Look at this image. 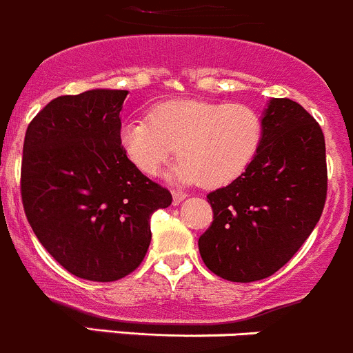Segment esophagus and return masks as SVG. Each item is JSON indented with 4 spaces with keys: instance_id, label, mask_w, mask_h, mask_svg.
<instances>
[{
    "instance_id": "obj_1",
    "label": "esophagus",
    "mask_w": 353,
    "mask_h": 353,
    "mask_svg": "<svg viewBox=\"0 0 353 353\" xmlns=\"http://www.w3.org/2000/svg\"><path fill=\"white\" fill-rule=\"evenodd\" d=\"M185 197H187V194H183V192L173 190V202H175V204H180Z\"/></svg>"
}]
</instances>
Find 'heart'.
<instances>
[{"instance_id": "heart-1", "label": "heart", "mask_w": 353, "mask_h": 353, "mask_svg": "<svg viewBox=\"0 0 353 353\" xmlns=\"http://www.w3.org/2000/svg\"><path fill=\"white\" fill-rule=\"evenodd\" d=\"M263 118L242 103L168 101L149 118L125 121L120 141L139 172L156 176L172 159L173 175L183 183L221 187L236 180L256 159L263 142Z\"/></svg>"}]
</instances>
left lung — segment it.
I'll return each mask as SVG.
<instances>
[{
  "label": "left lung",
  "mask_w": 353,
  "mask_h": 353,
  "mask_svg": "<svg viewBox=\"0 0 353 353\" xmlns=\"http://www.w3.org/2000/svg\"><path fill=\"white\" fill-rule=\"evenodd\" d=\"M263 127L252 165L208 194L212 223L199 239L209 271L236 283L264 280L283 268L309 239L326 202V144L312 114L276 97Z\"/></svg>",
  "instance_id": "obj_1"
}]
</instances>
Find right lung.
Instances as JSON below:
<instances>
[{"label":"right lung","instance_id":"add662e5","mask_svg":"<svg viewBox=\"0 0 353 353\" xmlns=\"http://www.w3.org/2000/svg\"><path fill=\"white\" fill-rule=\"evenodd\" d=\"M127 90L59 96L29 123L20 194L37 240L68 273L117 281L151 243V216L168 188L142 175L120 141Z\"/></svg>","mask_w":353,"mask_h":353}]
</instances>
